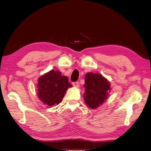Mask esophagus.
<instances>
[{
    "label": "esophagus",
    "mask_w": 151,
    "mask_h": 151,
    "mask_svg": "<svg viewBox=\"0 0 151 151\" xmlns=\"http://www.w3.org/2000/svg\"><path fill=\"white\" fill-rule=\"evenodd\" d=\"M72 84H73V86H74L75 87V88H79V84L78 82H76V83H73Z\"/></svg>",
    "instance_id": "obj_1"
}]
</instances>
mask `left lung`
Segmentation results:
<instances>
[{"label": "left lung", "mask_w": 151, "mask_h": 151, "mask_svg": "<svg viewBox=\"0 0 151 151\" xmlns=\"http://www.w3.org/2000/svg\"><path fill=\"white\" fill-rule=\"evenodd\" d=\"M83 95L84 102L91 109H96L108 99L111 92L109 81L101 74L88 72L85 75Z\"/></svg>", "instance_id": "8db88e82"}]
</instances>
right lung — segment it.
I'll list each match as a JSON object with an SVG mask.
<instances>
[{
	"label": "right lung",
	"mask_w": 151,
	"mask_h": 151,
	"mask_svg": "<svg viewBox=\"0 0 151 151\" xmlns=\"http://www.w3.org/2000/svg\"><path fill=\"white\" fill-rule=\"evenodd\" d=\"M72 87L67 76H62L59 70H51L39 77L36 92L41 101L52 107L62 101L67 89Z\"/></svg>",
	"instance_id": "add662e5"
}]
</instances>
